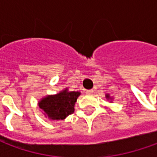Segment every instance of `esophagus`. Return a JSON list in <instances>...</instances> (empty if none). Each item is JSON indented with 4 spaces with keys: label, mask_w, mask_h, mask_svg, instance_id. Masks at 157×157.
<instances>
[{
    "label": "esophagus",
    "mask_w": 157,
    "mask_h": 157,
    "mask_svg": "<svg viewBox=\"0 0 157 157\" xmlns=\"http://www.w3.org/2000/svg\"><path fill=\"white\" fill-rule=\"evenodd\" d=\"M86 93L87 95H92V93H93V90H86Z\"/></svg>",
    "instance_id": "1"
}]
</instances>
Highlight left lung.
<instances>
[{
    "label": "left lung",
    "instance_id": "obj_1",
    "mask_svg": "<svg viewBox=\"0 0 157 157\" xmlns=\"http://www.w3.org/2000/svg\"><path fill=\"white\" fill-rule=\"evenodd\" d=\"M109 95H107V98H109Z\"/></svg>",
    "mask_w": 157,
    "mask_h": 157
}]
</instances>
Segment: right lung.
Wrapping results in <instances>:
<instances>
[{
  "label": "right lung",
  "mask_w": 157,
  "mask_h": 157,
  "mask_svg": "<svg viewBox=\"0 0 157 157\" xmlns=\"http://www.w3.org/2000/svg\"><path fill=\"white\" fill-rule=\"evenodd\" d=\"M80 96L79 92H67V90L54 96H48L39 102V108L48 115V118L60 120L72 114L74 105Z\"/></svg>",
  "instance_id": "right-lung-1"
}]
</instances>
